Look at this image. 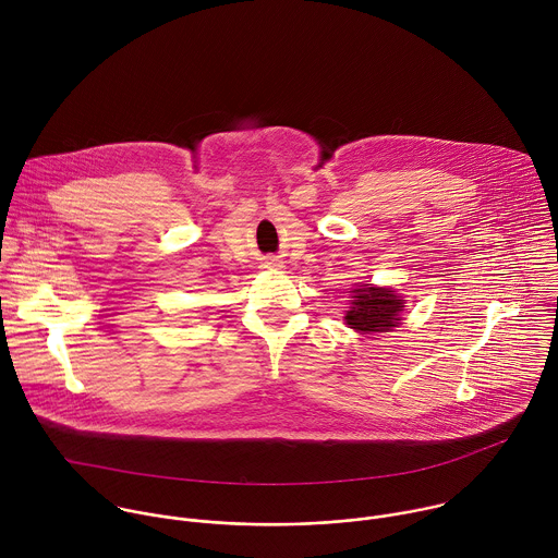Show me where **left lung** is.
Masks as SVG:
<instances>
[{"label":"left lung","instance_id":"1","mask_svg":"<svg viewBox=\"0 0 558 558\" xmlns=\"http://www.w3.org/2000/svg\"><path fill=\"white\" fill-rule=\"evenodd\" d=\"M350 304L343 319L361 335L389 332L402 322L400 313L404 311V300L393 289L361 284V289L352 291Z\"/></svg>","mask_w":558,"mask_h":558}]
</instances>
